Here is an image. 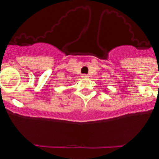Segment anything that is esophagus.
I'll list each match as a JSON object with an SVG mask.
<instances>
[{
  "label": "esophagus",
  "instance_id": "obj_1",
  "mask_svg": "<svg viewBox=\"0 0 159 159\" xmlns=\"http://www.w3.org/2000/svg\"><path fill=\"white\" fill-rule=\"evenodd\" d=\"M81 77H82L83 79H88L89 76H88V75H85V74H84V75H81Z\"/></svg>",
  "mask_w": 159,
  "mask_h": 159
}]
</instances>
